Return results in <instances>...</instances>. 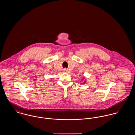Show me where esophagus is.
<instances>
[{"label": "esophagus", "mask_w": 135, "mask_h": 135, "mask_svg": "<svg viewBox=\"0 0 135 135\" xmlns=\"http://www.w3.org/2000/svg\"><path fill=\"white\" fill-rule=\"evenodd\" d=\"M63 71H64V73H67L68 72V70L66 69V68H65V69H64V70H63Z\"/></svg>", "instance_id": "obj_1"}]
</instances>
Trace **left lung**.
Returning <instances> with one entry per match:
<instances>
[{
    "label": "left lung",
    "mask_w": 135,
    "mask_h": 135,
    "mask_svg": "<svg viewBox=\"0 0 135 135\" xmlns=\"http://www.w3.org/2000/svg\"><path fill=\"white\" fill-rule=\"evenodd\" d=\"M83 79H84V78H83ZM86 80H85V81H84V82H83V84H84V83H86Z\"/></svg>",
    "instance_id": "8db88e82"
}]
</instances>
